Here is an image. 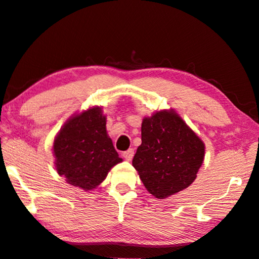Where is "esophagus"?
<instances>
[{"label": "esophagus", "instance_id": "34e87169", "mask_svg": "<svg viewBox=\"0 0 259 259\" xmlns=\"http://www.w3.org/2000/svg\"><path fill=\"white\" fill-rule=\"evenodd\" d=\"M134 154H135V152H134L133 148H129L128 151L123 152V157L126 161H131V160H133V157H134Z\"/></svg>", "mask_w": 259, "mask_h": 259}]
</instances>
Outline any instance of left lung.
<instances>
[{"mask_svg": "<svg viewBox=\"0 0 259 259\" xmlns=\"http://www.w3.org/2000/svg\"><path fill=\"white\" fill-rule=\"evenodd\" d=\"M204 143L175 109H162L144 117L142 144L133 165L146 190L165 199L195 181L204 160Z\"/></svg>", "mask_w": 259, "mask_h": 259, "instance_id": "1", "label": "left lung"}]
</instances>
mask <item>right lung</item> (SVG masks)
Returning <instances> with one entry per match:
<instances>
[{
    "label": "right lung",
    "instance_id": "obj_1",
    "mask_svg": "<svg viewBox=\"0 0 259 259\" xmlns=\"http://www.w3.org/2000/svg\"><path fill=\"white\" fill-rule=\"evenodd\" d=\"M52 152L59 176L69 185L91 191L122 162L106 130V116L99 106L72 115L54 140Z\"/></svg>",
    "mask_w": 259,
    "mask_h": 259
}]
</instances>
